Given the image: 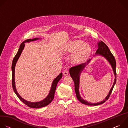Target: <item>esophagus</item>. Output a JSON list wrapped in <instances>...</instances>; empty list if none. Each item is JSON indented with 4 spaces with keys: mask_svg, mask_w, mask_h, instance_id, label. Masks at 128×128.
<instances>
[{
    "mask_svg": "<svg viewBox=\"0 0 128 128\" xmlns=\"http://www.w3.org/2000/svg\"><path fill=\"white\" fill-rule=\"evenodd\" d=\"M68 71L67 70H64L63 72V74L64 76H68Z\"/></svg>",
    "mask_w": 128,
    "mask_h": 128,
    "instance_id": "obj_1",
    "label": "esophagus"
}]
</instances>
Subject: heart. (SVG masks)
<instances>
[{
	"label": "heart",
	"instance_id": "1",
	"mask_svg": "<svg viewBox=\"0 0 128 128\" xmlns=\"http://www.w3.org/2000/svg\"><path fill=\"white\" fill-rule=\"evenodd\" d=\"M75 52L70 58V62L72 64H78L86 60L91 52L89 45L80 40L71 41L67 44L62 49L61 54L63 55Z\"/></svg>",
	"mask_w": 128,
	"mask_h": 128
}]
</instances>
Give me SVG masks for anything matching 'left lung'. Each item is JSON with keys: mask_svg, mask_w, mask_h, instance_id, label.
Masks as SVG:
<instances>
[{"mask_svg": "<svg viewBox=\"0 0 128 128\" xmlns=\"http://www.w3.org/2000/svg\"><path fill=\"white\" fill-rule=\"evenodd\" d=\"M97 50L95 52V54L94 55V57L96 56H101L103 58H104L110 65L111 67L112 68V70L114 72V80L113 84V85L111 88V89L109 90L108 93V94L106 96V97L105 98L104 100H103L102 101H100L99 102L97 103H90L89 102L85 100H84L80 95V76L82 73L83 70L85 68L86 65L88 64V63L91 61L93 59V58L89 59L86 62L77 65L76 66L72 67H71L69 71L70 75L72 78L73 80H74V90L75 92L76 93V96L77 97V99L82 104L87 105H93V106H96L98 105L101 104H103L104 103L110 96L112 90H113V88L116 83V61L115 60V58L114 56L112 55L111 52L108 48V46L102 42H97Z\"/></svg>", "mask_w": 128, "mask_h": 128, "instance_id": "obj_1", "label": "left lung"}]
</instances>
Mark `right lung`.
<instances>
[{"mask_svg":"<svg viewBox=\"0 0 128 128\" xmlns=\"http://www.w3.org/2000/svg\"><path fill=\"white\" fill-rule=\"evenodd\" d=\"M42 38H34L33 39H28L24 42H23L21 44L20 46V48L18 50V51L16 54L15 57H14L13 60H12V88L14 90V92L16 94V95L18 96V97L19 98V99L23 102L25 104L27 105L28 106L31 107V108H42L44 106H46L48 104H49L52 100L54 99V92H55V90L56 88V86L57 85L58 82L62 78V73H60V74L58 76L55 78H54L52 84V86L50 90L49 93L47 95V96L44 98L43 100L40 101H37V102H31L27 101L24 98H23L17 92L16 87V84H15V79H14V74H15V67L16 64V62L19 59V57H20L21 54L24 48L25 47V44L27 42H34L36 40H41Z\"/></svg>","mask_w":128,"mask_h":128,"instance_id":"obj_1","label":"right lung"}]
</instances>
